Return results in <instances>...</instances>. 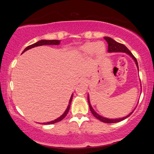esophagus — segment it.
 <instances>
[{
    "instance_id": "34e87169",
    "label": "esophagus",
    "mask_w": 154,
    "mask_h": 154,
    "mask_svg": "<svg viewBox=\"0 0 154 154\" xmlns=\"http://www.w3.org/2000/svg\"><path fill=\"white\" fill-rule=\"evenodd\" d=\"M85 80H84V79H83L82 80H81V82H82V83H84V82H85Z\"/></svg>"
}]
</instances>
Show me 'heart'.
Masks as SVG:
<instances>
[{
  "label": "heart",
  "mask_w": 154,
  "mask_h": 154,
  "mask_svg": "<svg viewBox=\"0 0 154 154\" xmlns=\"http://www.w3.org/2000/svg\"><path fill=\"white\" fill-rule=\"evenodd\" d=\"M105 50L106 45L102 42H99L97 43L87 42L80 47L81 54L84 55H89L93 53L100 55L103 54Z\"/></svg>",
  "instance_id": "heart-1"
}]
</instances>
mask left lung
Here are the masks:
<instances>
[{
    "label": "left lung",
    "mask_w": 154,
    "mask_h": 154,
    "mask_svg": "<svg viewBox=\"0 0 154 154\" xmlns=\"http://www.w3.org/2000/svg\"><path fill=\"white\" fill-rule=\"evenodd\" d=\"M104 40L106 41V42L108 43V45H109V46H108V51L109 52H124V53H126L127 54H128L130 57H131L134 60L135 63L136 64V66L138 67V69L139 71V69H138V61H137L136 57L134 56L133 54L131 53V51H130L128 49L125 45L122 44H120L119 43V42H116L115 40H114L113 39H112L111 38L109 37H104ZM88 103H89V108H90V110L91 111V112L93 114V116L94 117H96L98 120H99L100 121H102L103 122H105V123H116V122H120V121H122L124 119H126V118H128V116H130L131 114L133 113L134 112V110L132 112H130L128 115H127L125 117H123V118H120V119H107V118H104L103 116H101L100 115H99V114H97L95 111L94 110V109H93L92 106H91V104L90 103V100H89V95L88 94Z\"/></svg>",
    "instance_id": "obj_1"
}]
</instances>
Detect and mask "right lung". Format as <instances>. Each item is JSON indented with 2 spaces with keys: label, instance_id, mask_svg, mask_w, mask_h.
I'll return each instance as SVG.
<instances>
[{
  "label": "right lung",
  "instance_id": "add662e5",
  "mask_svg": "<svg viewBox=\"0 0 154 154\" xmlns=\"http://www.w3.org/2000/svg\"><path fill=\"white\" fill-rule=\"evenodd\" d=\"M60 43V40H42L40 41H38V42L35 44H32L30 45H29V46L26 47L25 49L24 50L22 51V54L24 53L26 51H27L28 50H30V49L32 48H34V47H37V46H40V45H59ZM73 94H72L71 98H70V100H69V104H68V106L67 108V109L65 110V111L64 112V113L62 114V115L59 117L58 119H55L53 121H51V122H45V123H42V124H55L56 122H60V121L63 120L64 118L66 116V115L67 114L69 110V108L71 106V101H72V99H73Z\"/></svg>",
  "mask_w": 154,
  "mask_h": 154
}]
</instances>
